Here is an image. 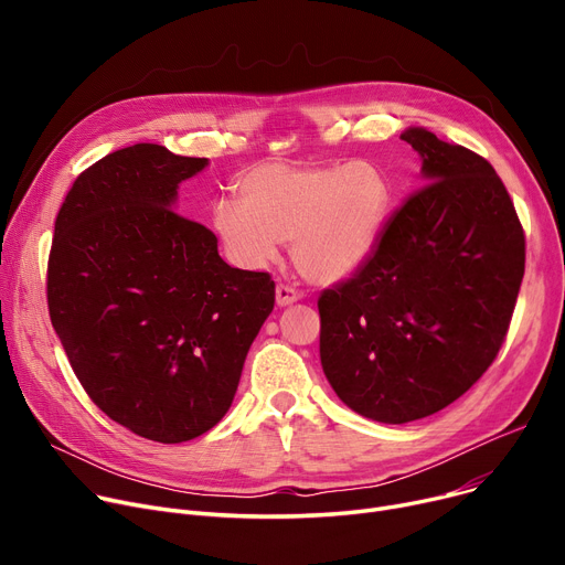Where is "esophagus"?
<instances>
[{
    "label": "esophagus",
    "mask_w": 565,
    "mask_h": 565,
    "mask_svg": "<svg viewBox=\"0 0 565 565\" xmlns=\"http://www.w3.org/2000/svg\"><path fill=\"white\" fill-rule=\"evenodd\" d=\"M302 298L298 288H292L288 284H277V305L279 307H288L292 302H298Z\"/></svg>",
    "instance_id": "1"
}]
</instances>
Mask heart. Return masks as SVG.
I'll return each instance as SVG.
<instances>
[{
  "instance_id": "b5f03b06",
  "label": "heart",
  "mask_w": 565,
  "mask_h": 565,
  "mask_svg": "<svg viewBox=\"0 0 565 565\" xmlns=\"http://www.w3.org/2000/svg\"><path fill=\"white\" fill-rule=\"evenodd\" d=\"M237 199L213 205L226 258L245 270L273 263L281 243L316 284L348 279L371 258L392 205V185L369 160L334 164L260 162L237 181Z\"/></svg>"
}]
</instances>
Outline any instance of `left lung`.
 <instances>
[{"mask_svg":"<svg viewBox=\"0 0 565 565\" xmlns=\"http://www.w3.org/2000/svg\"><path fill=\"white\" fill-rule=\"evenodd\" d=\"M424 181L371 258L318 298L320 364L362 417L407 424L458 401L507 341L524 228L492 164L424 128L401 135Z\"/></svg>","mask_w":565,"mask_h":565,"instance_id":"obj_1","label":"left lung"}]
</instances>
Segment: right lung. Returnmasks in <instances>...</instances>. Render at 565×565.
<instances>
[{"instance_id":"1","label":"right lung","mask_w":565,"mask_h":565,"mask_svg":"<svg viewBox=\"0 0 565 565\" xmlns=\"http://www.w3.org/2000/svg\"><path fill=\"white\" fill-rule=\"evenodd\" d=\"M205 164L158 143L105 156L58 207L47 258L50 320L84 392L162 444L224 417L275 307L270 275L224 263L217 235L171 207Z\"/></svg>"}]
</instances>
